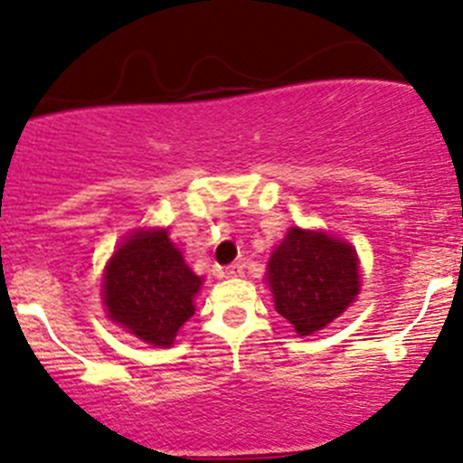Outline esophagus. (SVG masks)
Here are the masks:
<instances>
[{
  "mask_svg": "<svg viewBox=\"0 0 463 463\" xmlns=\"http://www.w3.org/2000/svg\"><path fill=\"white\" fill-rule=\"evenodd\" d=\"M222 276H223V278H240V276H244V267H241L240 262H237V264H231V267L223 269Z\"/></svg>",
  "mask_w": 463,
  "mask_h": 463,
  "instance_id": "obj_1",
  "label": "esophagus"
}]
</instances>
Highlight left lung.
Listing matches in <instances>:
<instances>
[{
	"label": "left lung",
	"instance_id": "1",
	"mask_svg": "<svg viewBox=\"0 0 463 463\" xmlns=\"http://www.w3.org/2000/svg\"><path fill=\"white\" fill-rule=\"evenodd\" d=\"M267 280L276 312L300 336L335 321L360 291V269L353 246L326 232L291 228L271 253Z\"/></svg>",
	"mask_w": 463,
	"mask_h": 463
}]
</instances>
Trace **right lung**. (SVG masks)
Returning <instances> with one entry per match:
<instances>
[{"label": "right lung", "instance_id": "1", "mask_svg": "<svg viewBox=\"0 0 463 463\" xmlns=\"http://www.w3.org/2000/svg\"><path fill=\"white\" fill-rule=\"evenodd\" d=\"M194 276L167 231H137L115 250L103 276V300L115 323L151 345H172L194 314Z\"/></svg>", "mask_w": 463, "mask_h": 463}]
</instances>
